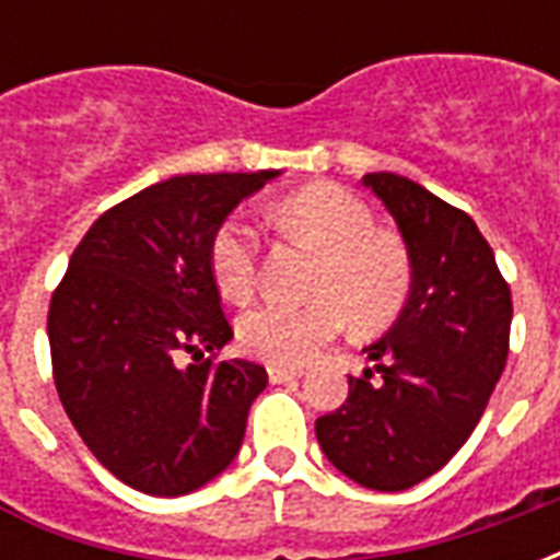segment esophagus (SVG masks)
<instances>
[{
    "label": "esophagus",
    "instance_id": "esophagus-1",
    "mask_svg": "<svg viewBox=\"0 0 560 560\" xmlns=\"http://www.w3.org/2000/svg\"><path fill=\"white\" fill-rule=\"evenodd\" d=\"M300 375H303V372H296V369H281V365H269V381H272V384H288V381H296Z\"/></svg>",
    "mask_w": 560,
    "mask_h": 560
}]
</instances>
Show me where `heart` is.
<instances>
[{"label":"heart","instance_id":"b5f03b06","mask_svg":"<svg viewBox=\"0 0 560 560\" xmlns=\"http://www.w3.org/2000/svg\"><path fill=\"white\" fill-rule=\"evenodd\" d=\"M291 236L320 252L303 305L260 303L240 317V345L281 369L312 363L348 324L387 327L413 288V260L396 233L377 231L372 209L348 188L308 185L272 209ZM209 269L231 303H245L257 288L260 236L245 219L221 221L209 240Z\"/></svg>","mask_w":560,"mask_h":560}]
</instances>
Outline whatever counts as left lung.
I'll use <instances>...</instances> for the list:
<instances>
[{
	"label": "left lung",
	"mask_w": 560,
	"mask_h": 560,
	"mask_svg": "<svg viewBox=\"0 0 560 560\" xmlns=\"http://www.w3.org/2000/svg\"><path fill=\"white\" fill-rule=\"evenodd\" d=\"M413 260L408 305L369 345L374 372L348 375V399L315 422L336 468L377 492L411 489L477 429L510 351L513 300L492 245L468 212L396 173H365Z\"/></svg>",
	"instance_id": "1"
}]
</instances>
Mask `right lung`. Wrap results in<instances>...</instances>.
<instances>
[{
    "mask_svg": "<svg viewBox=\"0 0 560 560\" xmlns=\"http://www.w3.org/2000/svg\"><path fill=\"white\" fill-rule=\"evenodd\" d=\"M260 173H185L116 203L68 260L47 312L54 384L104 468L147 494H188L240 453L267 369L219 360L233 327L209 240Z\"/></svg>",
    "mask_w": 560,
    "mask_h": 560,
    "instance_id": "obj_1",
    "label": "right lung"
}]
</instances>
